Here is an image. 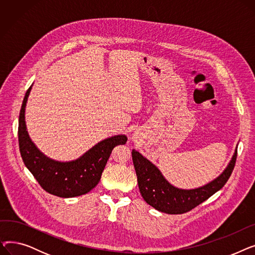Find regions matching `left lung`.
<instances>
[{
  "mask_svg": "<svg viewBox=\"0 0 255 255\" xmlns=\"http://www.w3.org/2000/svg\"><path fill=\"white\" fill-rule=\"evenodd\" d=\"M237 151L231 163L221 175L200 188L183 190L170 185L160 170L137 151H132L138 188L144 202L156 210L167 214H183L204 203L225 185L234 170Z\"/></svg>",
  "mask_w": 255,
  "mask_h": 255,
  "instance_id": "obj_1",
  "label": "left lung"
}]
</instances>
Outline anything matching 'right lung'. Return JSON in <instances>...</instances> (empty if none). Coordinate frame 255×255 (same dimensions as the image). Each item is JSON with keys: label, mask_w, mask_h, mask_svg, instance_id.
<instances>
[{"label": "right lung", "mask_w": 255, "mask_h": 255, "mask_svg": "<svg viewBox=\"0 0 255 255\" xmlns=\"http://www.w3.org/2000/svg\"><path fill=\"white\" fill-rule=\"evenodd\" d=\"M31 88L22 101L18 120V143L22 161L42 188L60 197H74L90 192L101 179L102 171L114 148L125 144L127 137L117 135L100 141L83 157L71 162H58L45 157L29 137L24 109Z\"/></svg>", "instance_id": "add662e5"}]
</instances>
